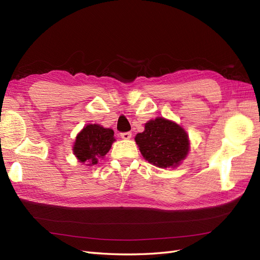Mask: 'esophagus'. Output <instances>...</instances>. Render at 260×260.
<instances>
[{"label": "esophagus", "mask_w": 260, "mask_h": 260, "mask_svg": "<svg viewBox=\"0 0 260 260\" xmlns=\"http://www.w3.org/2000/svg\"><path fill=\"white\" fill-rule=\"evenodd\" d=\"M131 132H122L120 133V137L123 139V140H129L131 138Z\"/></svg>", "instance_id": "1"}]
</instances>
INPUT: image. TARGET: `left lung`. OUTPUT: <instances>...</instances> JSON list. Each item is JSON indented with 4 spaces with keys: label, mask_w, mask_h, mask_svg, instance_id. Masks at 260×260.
<instances>
[{
    "label": "left lung",
    "mask_w": 260,
    "mask_h": 260,
    "mask_svg": "<svg viewBox=\"0 0 260 260\" xmlns=\"http://www.w3.org/2000/svg\"><path fill=\"white\" fill-rule=\"evenodd\" d=\"M136 142L144 158L160 168L176 167L187 155L188 137L176 122L158 117L145 124Z\"/></svg>",
    "instance_id": "left-lung-1"
}]
</instances>
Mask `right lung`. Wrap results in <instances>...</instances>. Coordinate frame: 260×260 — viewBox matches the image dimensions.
<instances>
[{"mask_svg":"<svg viewBox=\"0 0 260 260\" xmlns=\"http://www.w3.org/2000/svg\"><path fill=\"white\" fill-rule=\"evenodd\" d=\"M114 141L112 129L103 128L100 124H88L76 138L74 154L81 162L95 165L99 158H103L107 154Z\"/></svg>","mask_w":260,"mask_h":260,"instance_id":"add662e5","label":"right lung"}]
</instances>
